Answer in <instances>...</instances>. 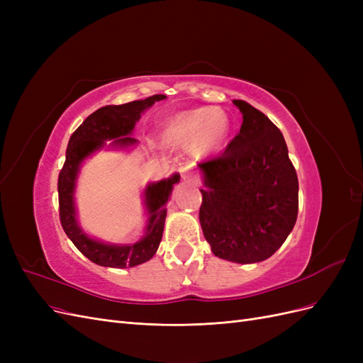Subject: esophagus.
Wrapping results in <instances>:
<instances>
[{"label":"esophagus","instance_id":"34e87169","mask_svg":"<svg viewBox=\"0 0 363 363\" xmlns=\"http://www.w3.org/2000/svg\"><path fill=\"white\" fill-rule=\"evenodd\" d=\"M180 175L184 182H195L196 180V174L191 164H184V167L180 168Z\"/></svg>","mask_w":363,"mask_h":363}]
</instances>
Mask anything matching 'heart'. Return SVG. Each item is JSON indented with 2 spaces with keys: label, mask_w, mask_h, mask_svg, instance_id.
Returning a JSON list of instances; mask_svg holds the SVG:
<instances>
[{
  "label": "heart",
  "mask_w": 363,
  "mask_h": 363,
  "mask_svg": "<svg viewBox=\"0 0 363 363\" xmlns=\"http://www.w3.org/2000/svg\"><path fill=\"white\" fill-rule=\"evenodd\" d=\"M230 135V119L223 111L200 107L174 118L164 128V139L169 144L188 147L194 144L200 156L221 150Z\"/></svg>",
  "instance_id": "heart-1"
}]
</instances>
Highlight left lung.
Wrapping results in <instances>:
<instances>
[{
    "label": "left lung",
    "instance_id": "1",
    "mask_svg": "<svg viewBox=\"0 0 363 363\" xmlns=\"http://www.w3.org/2000/svg\"><path fill=\"white\" fill-rule=\"evenodd\" d=\"M239 133L218 157L199 163L204 189L200 223L212 252L236 263L271 257L298 215V179L281 131L251 104Z\"/></svg>",
    "mask_w": 363,
    "mask_h": 363
}]
</instances>
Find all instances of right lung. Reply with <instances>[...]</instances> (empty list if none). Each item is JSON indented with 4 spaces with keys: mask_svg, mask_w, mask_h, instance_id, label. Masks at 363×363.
Masks as SVG:
<instances>
[{
    "mask_svg": "<svg viewBox=\"0 0 363 363\" xmlns=\"http://www.w3.org/2000/svg\"><path fill=\"white\" fill-rule=\"evenodd\" d=\"M164 98H167L164 95H152L145 98V100L98 108L83 121V124L69 138L67 160H65L63 168L60 169L57 183L60 223L65 233L72 240V244L79 248L82 255L100 267H136L156 255L163 235L164 218H167L164 204H167L172 192V186L180 182V174H174L169 179H163L147 186L144 196L150 218L145 235L135 244L112 245L89 238L77 223L74 191L80 164L86 157H89L95 151L103 148L106 145V140L115 139L112 145L118 148L135 145L138 140L130 135L133 133L140 113L156 101L164 100Z\"/></svg>",
    "mask_w": 363,
    "mask_h": 363,
    "instance_id": "obj_1",
    "label": "right lung"
}]
</instances>
